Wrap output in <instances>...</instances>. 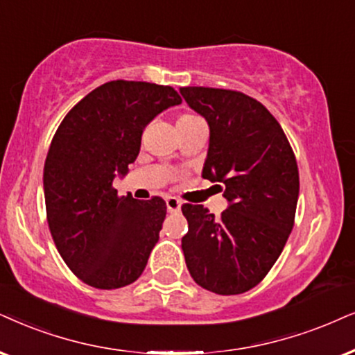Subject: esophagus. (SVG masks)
<instances>
[{
    "instance_id": "1",
    "label": "esophagus",
    "mask_w": 355,
    "mask_h": 355,
    "mask_svg": "<svg viewBox=\"0 0 355 355\" xmlns=\"http://www.w3.org/2000/svg\"><path fill=\"white\" fill-rule=\"evenodd\" d=\"M165 203H167L168 213H177V211H180L182 201L178 200V198H173V196H168V198L165 200Z\"/></svg>"
}]
</instances>
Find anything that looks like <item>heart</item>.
I'll return each instance as SVG.
<instances>
[{
	"label": "heart",
	"instance_id": "1",
	"mask_svg": "<svg viewBox=\"0 0 355 355\" xmlns=\"http://www.w3.org/2000/svg\"><path fill=\"white\" fill-rule=\"evenodd\" d=\"M195 119H200V118H196V116H191V114H183V116H180V118H178L177 125H178V124L191 123V121H195Z\"/></svg>",
	"mask_w": 355,
	"mask_h": 355
}]
</instances>
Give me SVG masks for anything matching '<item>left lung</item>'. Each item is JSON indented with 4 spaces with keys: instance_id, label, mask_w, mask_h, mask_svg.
Here are the masks:
<instances>
[{
    "instance_id": "1",
    "label": "left lung",
    "mask_w": 355,
    "mask_h": 355,
    "mask_svg": "<svg viewBox=\"0 0 355 355\" xmlns=\"http://www.w3.org/2000/svg\"><path fill=\"white\" fill-rule=\"evenodd\" d=\"M209 124L203 177L226 187L230 208L214 218L185 203L188 272L218 295L244 293L266 278L295 224L300 177L288 139L262 103L236 89L180 88Z\"/></svg>"
}]
</instances>
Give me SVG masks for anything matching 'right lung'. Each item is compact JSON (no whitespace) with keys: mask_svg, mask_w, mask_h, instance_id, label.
Listing matches in <instances>:
<instances>
[{"mask_svg":"<svg viewBox=\"0 0 355 355\" xmlns=\"http://www.w3.org/2000/svg\"><path fill=\"white\" fill-rule=\"evenodd\" d=\"M180 103L172 87L114 80L78 101L53 134L44 165L47 223L83 284L114 290L144 272L167 205L119 196L113 180L136 160L146 125Z\"/></svg>","mask_w":355,"mask_h":355,"instance_id":"1","label":"right lung"}]
</instances>
